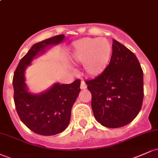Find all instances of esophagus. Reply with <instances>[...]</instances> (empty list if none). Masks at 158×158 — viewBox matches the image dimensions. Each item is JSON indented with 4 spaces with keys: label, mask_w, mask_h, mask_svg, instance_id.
I'll list each match as a JSON object with an SVG mask.
<instances>
[{
    "label": "esophagus",
    "mask_w": 158,
    "mask_h": 158,
    "mask_svg": "<svg viewBox=\"0 0 158 158\" xmlns=\"http://www.w3.org/2000/svg\"><path fill=\"white\" fill-rule=\"evenodd\" d=\"M80 88H81V89H86V88H87V85H86V83H85V81H83V80H81V86H80Z\"/></svg>",
    "instance_id": "obj_1"
}]
</instances>
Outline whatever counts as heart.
Returning <instances> with one entry per match:
<instances>
[{
	"instance_id": "b5f03b06",
	"label": "heart",
	"mask_w": 158,
	"mask_h": 158,
	"mask_svg": "<svg viewBox=\"0 0 158 158\" xmlns=\"http://www.w3.org/2000/svg\"><path fill=\"white\" fill-rule=\"evenodd\" d=\"M111 54V45L104 38H85L73 43V59L83 63L85 71L90 77L100 75L106 70Z\"/></svg>"
}]
</instances>
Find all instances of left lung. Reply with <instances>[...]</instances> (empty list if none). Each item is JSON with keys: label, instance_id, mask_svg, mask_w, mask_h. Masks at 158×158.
I'll return each mask as SVG.
<instances>
[{"label": "left lung", "instance_id": "left-lung-1", "mask_svg": "<svg viewBox=\"0 0 158 158\" xmlns=\"http://www.w3.org/2000/svg\"><path fill=\"white\" fill-rule=\"evenodd\" d=\"M85 83L91 93L94 115L102 126L123 127L139 114L144 96L143 70L134 52L117 40H113L106 70Z\"/></svg>", "mask_w": 158, "mask_h": 158}]
</instances>
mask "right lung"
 Here are the masks:
<instances>
[{
  "label": "right lung",
  "mask_w": 158,
  "mask_h": 158,
  "mask_svg": "<svg viewBox=\"0 0 158 158\" xmlns=\"http://www.w3.org/2000/svg\"><path fill=\"white\" fill-rule=\"evenodd\" d=\"M64 39L58 35L36 43L20 61L14 73V102L20 119L29 129L40 135L50 136L64 131L70 123L71 108L80 92V79L69 85L55 84L39 95L27 90L24 70L40 52Z\"/></svg>",
  "instance_id": "1"
}]
</instances>
